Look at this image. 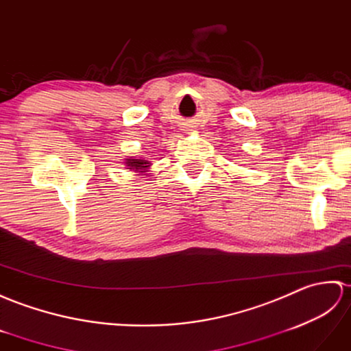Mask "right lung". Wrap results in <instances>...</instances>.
Returning a JSON list of instances; mask_svg holds the SVG:
<instances>
[{"label": "right lung", "instance_id": "obj_1", "mask_svg": "<svg viewBox=\"0 0 351 351\" xmlns=\"http://www.w3.org/2000/svg\"><path fill=\"white\" fill-rule=\"evenodd\" d=\"M126 167L128 169L132 171H138V173H145V169L150 167V162L149 160H144V159H126Z\"/></svg>", "mask_w": 351, "mask_h": 351}]
</instances>
